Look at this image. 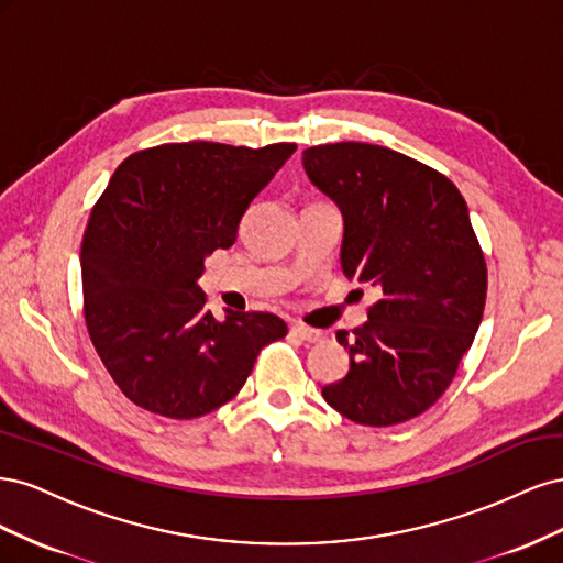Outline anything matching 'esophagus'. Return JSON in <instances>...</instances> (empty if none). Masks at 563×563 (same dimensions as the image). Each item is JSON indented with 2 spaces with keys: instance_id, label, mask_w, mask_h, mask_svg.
<instances>
[{
  "instance_id": "1",
  "label": "esophagus",
  "mask_w": 563,
  "mask_h": 563,
  "mask_svg": "<svg viewBox=\"0 0 563 563\" xmlns=\"http://www.w3.org/2000/svg\"><path fill=\"white\" fill-rule=\"evenodd\" d=\"M291 335L302 340V343H319V340L323 338L321 331H314V329H308V327H300V323H296V327H291Z\"/></svg>"
}]
</instances>
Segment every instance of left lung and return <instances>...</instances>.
I'll use <instances>...</instances> for the list:
<instances>
[{
  "mask_svg": "<svg viewBox=\"0 0 563 563\" xmlns=\"http://www.w3.org/2000/svg\"><path fill=\"white\" fill-rule=\"evenodd\" d=\"M302 166L343 216V275L380 294L364 327L335 333L350 371L321 395L371 428L411 420L444 395L482 323L486 263L467 203L446 176L383 145L308 147Z\"/></svg>",
  "mask_w": 563,
  "mask_h": 563,
  "instance_id": "8db88e82",
  "label": "left lung"
}]
</instances>
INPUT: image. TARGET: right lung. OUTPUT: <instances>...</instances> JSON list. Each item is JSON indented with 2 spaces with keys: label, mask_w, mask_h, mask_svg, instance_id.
I'll list each match as a JSON object with an SVG mask.
<instances>
[{
  "label": "right lung",
  "mask_w": 563,
  "mask_h": 563,
  "mask_svg": "<svg viewBox=\"0 0 563 563\" xmlns=\"http://www.w3.org/2000/svg\"><path fill=\"white\" fill-rule=\"evenodd\" d=\"M296 152L174 143L117 166L81 242L84 317L119 389L157 416L190 420L230 401L258 352L286 335L269 312L216 319L203 261L236 242L251 201Z\"/></svg>",
  "instance_id": "1"
}]
</instances>
